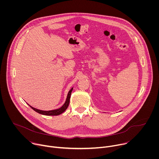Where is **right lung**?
<instances>
[{
    "label": "right lung",
    "mask_w": 159,
    "mask_h": 159,
    "mask_svg": "<svg viewBox=\"0 0 159 159\" xmlns=\"http://www.w3.org/2000/svg\"><path fill=\"white\" fill-rule=\"evenodd\" d=\"M73 90V87L69 90V93H68L66 101L64 103V104L60 108L57 109H54V110H51V111H43V110H40V109H36L32 106H31L30 105H29L34 111H35L36 112L39 113L41 115H47V116H57L59 115L61 113H63L68 107L70 103V96H71V93Z\"/></svg>",
    "instance_id": "1"
}]
</instances>
